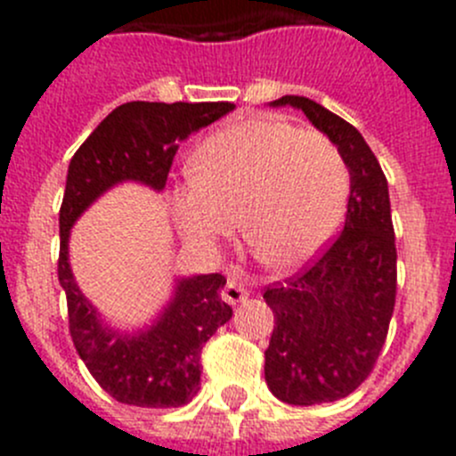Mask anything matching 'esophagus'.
Returning <instances> with one entry per match:
<instances>
[{"instance_id":"obj_1","label":"esophagus","mask_w":456,"mask_h":456,"mask_svg":"<svg viewBox=\"0 0 456 456\" xmlns=\"http://www.w3.org/2000/svg\"><path fill=\"white\" fill-rule=\"evenodd\" d=\"M248 297V289L244 288V283H241L240 276H228V281H225L224 289H221V299L225 301V304H241V301L247 299Z\"/></svg>"}]
</instances>
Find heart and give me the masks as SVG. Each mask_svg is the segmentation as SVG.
I'll return each instance as SVG.
<instances>
[{
	"label": "heart",
	"mask_w": 456,
	"mask_h": 456,
	"mask_svg": "<svg viewBox=\"0 0 456 456\" xmlns=\"http://www.w3.org/2000/svg\"><path fill=\"white\" fill-rule=\"evenodd\" d=\"M173 191V215L200 247L241 232L272 269L308 263L340 225L349 175L326 136L278 118L237 120L203 141Z\"/></svg>",
	"instance_id": "heart-1"
}]
</instances>
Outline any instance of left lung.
<instances>
[{
    "label": "left lung",
    "instance_id": "obj_1",
    "mask_svg": "<svg viewBox=\"0 0 456 456\" xmlns=\"http://www.w3.org/2000/svg\"><path fill=\"white\" fill-rule=\"evenodd\" d=\"M301 109L329 136L349 168L345 228L331 247L285 283L269 285L273 333L265 352V381L281 402H336L363 384L377 363L397 292V248L388 183L361 132L301 95L272 107Z\"/></svg>",
    "mask_w": 456,
    "mask_h": 456
}]
</instances>
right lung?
Masks as SVG:
<instances>
[{"instance_id":"right-lung-1","label":"right lung","mask_w":456,"mask_h":456,"mask_svg":"<svg viewBox=\"0 0 456 456\" xmlns=\"http://www.w3.org/2000/svg\"><path fill=\"white\" fill-rule=\"evenodd\" d=\"M231 102H125L91 132L68 167L59 212V283L66 292L68 326L79 358L120 404L175 409L200 390V352L216 329L232 317L221 299V273L178 278L171 301L151 326L114 331L75 283L68 237L84 209L120 183L162 191L178 146L232 111Z\"/></svg>"}]
</instances>
